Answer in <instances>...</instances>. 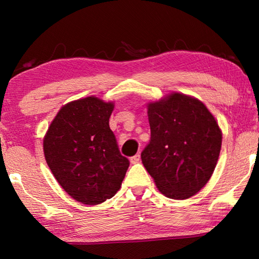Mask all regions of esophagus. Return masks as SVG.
I'll return each instance as SVG.
<instances>
[{
    "label": "esophagus",
    "mask_w": 259,
    "mask_h": 259,
    "mask_svg": "<svg viewBox=\"0 0 259 259\" xmlns=\"http://www.w3.org/2000/svg\"><path fill=\"white\" fill-rule=\"evenodd\" d=\"M139 160H140V155H139V154H136V155L130 157V162H131V163H133V164L138 163Z\"/></svg>",
    "instance_id": "obj_1"
}]
</instances>
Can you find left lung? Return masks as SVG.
Instances as JSON below:
<instances>
[{
  "mask_svg": "<svg viewBox=\"0 0 259 259\" xmlns=\"http://www.w3.org/2000/svg\"><path fill=\"white\" fill-rule=\"evenodd\" d=\"M151 142L143 164L162 194L185 200L209 182L222 147V130L198 98L168 94L147 103Z\"/></svg>",
  "mask_w": 259,
  "mask_h": 259,
  "instance_id": "1",
  "label": "left lung"
}]
</instances>
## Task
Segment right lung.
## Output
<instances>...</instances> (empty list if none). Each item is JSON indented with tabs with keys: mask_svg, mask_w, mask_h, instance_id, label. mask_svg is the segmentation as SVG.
<instances>
[{
	"mask_svg": "<svg viewBox=\"0 0 259 259\" xmlns=\"http://www.w3.org/2000/svg\"><path fill=\"white\" fill-rule=\"evenodd\" d=\"M113 102L95 96L73 100L59 109L43 138L52 175L77 202L100 204L120 190L129 166L109 129Z\"/></svg>",
	"mask_w": 259,
	"mask_h": 259,
	"instance_id": "right-lung-1",
	"label": "right lung"
}]
</instances>
